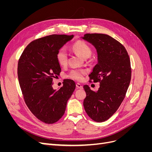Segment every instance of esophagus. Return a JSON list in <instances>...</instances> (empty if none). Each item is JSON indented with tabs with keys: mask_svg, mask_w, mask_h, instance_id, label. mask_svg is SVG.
I'll list each match as a JSON object with an SVG mask.
<instances>
[{
	"mask_svg": "<svg viewBox=\"0 0 152 152\" xmlns=\"http://www.w3.org/2000/svg\"><path fill=\"white\" fill-rule=\"evenodd\" d=\"M76 87H77V88H78V89H82V88H83V87H82V86L80 84H79V83H77L76 84Z\"/></svg>",
	"mask_w": 152,
	"mask_h": 152,
	"instance_id": "34e87169",
	"label": "esophagus"
}]
</instances>
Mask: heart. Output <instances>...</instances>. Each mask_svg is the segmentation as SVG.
Listing matches in <instances>:
<instances>
[{"instance_id": "heart-1", "label": "heart", "mask_w": 152, "mask_h": 152, "mask_svg": "<svg viewBox=\"0 0 152 152\" xmlns=\"http://www.w3.org/2000/svg\"><path fill=\"white\" fill-rule=\"evenodd\" d=\"M72 50L76 54H79L82 58L87 59L89 58L93 50L89 44H87L84 41L79 40L72 45ZM57 61L59 65L65 66L68 63V54L65 49H61L58 50L56 54ZM86 74V70L77 69V70H73L70 72L68 77L71 79L77 81H80L83 79L84 75Z\"/></svg>"}]
</instances>
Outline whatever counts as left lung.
<instances>
[{"mask_svg": "<svg viewBox=\"0 0 152 152\" xmlns=\"http://www.w3.org/2000/svg\"><path fill=\"white\" fill-rule=\"evenodd\" d=\"M82 39L97 50L98 62L89 77L90 82L100 84L96 92L84 86V107L91 119L102 122L115 113L125 98L131 79L130 58L124 45L108 35L86 34Z\"/></svg>", "mask_w": 152, "mask_h": 152, "instance_id": "8db88e82", "label": "left lung"}]
</instances>
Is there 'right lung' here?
<instances>
[{
  "label": "right lung",
  "instance_id": "obj_1",
  "mask_svg": "<svg viewBox=\"0 0 152 152\" xmlns=\"http://www.w3.org/2000/svg\"><path fill=\"white\" fill-rule=\"evenodd\" d=\"M73 35H50L31 42L21 54L18 77L25 102L31 112L45 124L58 121L65 113L68 100L75 89V82L63 81L58 91L53 80L61 72L56 54Z\"/></svg>",
  "mask_w": 152,
  "mask_h": 152
}]
</instances>
